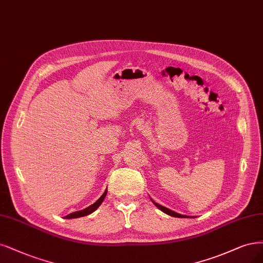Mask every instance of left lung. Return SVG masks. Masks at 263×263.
<instances>
[{
  "label": "left lung",
  "mask_w": 263,
  "mask_h": 263,
  "mask_svg": "<svg viewBox=\"0 0 263 263\" xmlns=\"http://www.w3.org/2000/svg\"><path fill=\"white\" fill-rule=\"evenodd\" d=\"M152 202L155 203L161 211H163V212L166 213V214H168V215H171V216H175V218H189V216H187V215H183V214H179V213H176V212H174V211H172V210L167 209V208L163 206V205H161V204H159V203L155 202L153 200H152Z\"/></svg>",
  "instance_id": "1"
}]
</instances>
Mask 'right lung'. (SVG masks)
<instances>
[{"mask_svg":"<svg viewBox=\"0 0 263 263\" xmlns=\"http://www.w3.org/2000/svg\"><path fill=\"white\" fill-rule=\"evenodd\" d=\"M106 194H107V192L105 190L104 194H103L100 198H99L98 200H97L93 204L89 205L88 208H86V209H84V210H80V211H77V212L70 213V214L64 216V218H65V219H76V218H81V216H86V215H88V214H90V213H92L93 211H96V210L98 209L99 206H100V204H101L102 201L104 200V198H105Z\"/></svg>","mask_w":263,"mask_h":263,"instance_id":"right-lung-1","label":"right lung"}]
</instances>
